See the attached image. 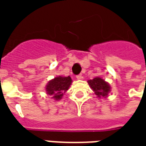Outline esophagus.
Wrapping results in <instances>:
<instances>
[{"label":"esophagus","instance_id":"34e87169","mask_svg":"<svg viewBox=\"0 0 146 146\" xmlns=\"http://www.w3.org/2000/svg\"><path fill=\"white\" fill-rule=\"evenodd\" d=\"M76 79H77V80H82V74H79V75H76Z\"/></svg>","mask_w":146,"mask_h":146}]
</instances>
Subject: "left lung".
I'll use <instances>...</instances> for the list:
<instances>
[{
    "label": "left lung",
    "instance_id": "1",
    "mask_svg": "<svg viewBox=\"0 0 146 146\" xmlns=\"http://www.w3.org/2000/svg\"><path fill=\"white\" fill-rule=\"evenodd\" d=\"M88 83L92 89V90L95 92L96 96L99 98L105 97L108 96V94L111 89L109 85L104 80H102L99 77L89 80Z\"/></svg>",
    "mask_w": 146,
    "mask_h": 146
}]
</instances>
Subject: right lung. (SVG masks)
<instances>
[{"instance_id":"1","label":"right lung","mask_w":146,"mask_h":146,"mask_svg":"<svg viewBox=\"0 0 146 146\" xmlns=\"http://www.w3.org/2000/svg\"><path fill=\"white\" fill-rule=\"evenodd\" d=\"M72 83V80L70 76L67 77H59L54 78V80L48 82L46 86L47 93L52 96V98L55 100L60 99L64 95L68 90L69 87Z\"/></svg>"}]
</instances>
